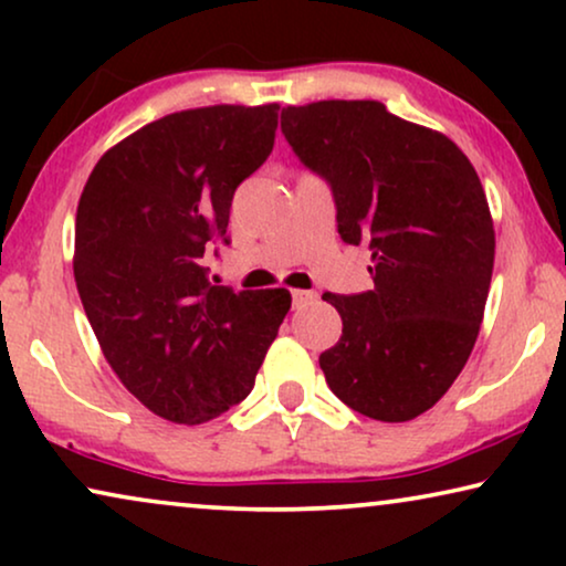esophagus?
<instances>
[{
  "instance_id": "obj_1",
  "label": "esophagus",
  "mask_w": 566,
  "mask_h": 566,
  "mask_svg": "<svg viewBox=\"0 0 566 566\" xmlns=\"http://www.w3.org/2000/svg\"><path fill=\"white\" fill-rule=\"evenodd\" d=\"M291 296H293V306L301 308V306H306V304H312V301H316V291L296 289V291H291Z\"/></svg>"
}]
</instances>
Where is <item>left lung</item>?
Returning <instances> with one entry per match:
<instances>
[{
    "label": "left lung",
    "mask_w": 566,
    "mask_h": 566,
    "mask_svg": "<svg viewBox=\"0 0 566 566\" xmlns=\"http://www.w3.org/2000/svg\"><path fill=\"white\" fill-rule=\"evenodd\" d=\"M281 128L332 185L337 231L370 250L374 289L324 293L343 337L319 355L329 389L381 422L420 417L474 350L494 268V223L467 154L378 99L289 105Z\"/></svg>",
    "instance_id": "obj_1"
}]
</instances>
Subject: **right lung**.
Segmentation results:
<instances>
[{
    "instance_id": "obj_1",
    "label": "right lung",
    "mask_w": 566,
    "mask_h": 566,
    "mask_svg": "<svg viewBox=\"0 0 566 566\" xmlns=\"http://www.w3.org/2000/svg\"><path fill=\"white\" fill-rule=\"evenodd\" d=\"M281 105H211L134 130L92 169L76 206L74 281L120 384L177 424L247 399L291 293L208 283L206 244L273 151Z\"/></svg>"
}]
</instances>
